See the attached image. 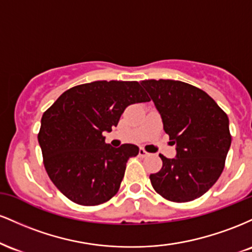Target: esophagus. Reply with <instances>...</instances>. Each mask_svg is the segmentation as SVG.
<instances>
[{"label": "esophagus", "instance_id": "34e87169", "mask_svg": "<svg viewBox=\"0 0 252 252\" xmlns=\"http://www.w3.org/2000/svg\"><path fill=\"white\" fill-rule=\"evenodd\" d=\"M138 155H140L141 158H147V156H149V153H147L143 148H141L138 150Z\"/></svg>", "mask_w": 252, "mask_h": 252}]
</instances>
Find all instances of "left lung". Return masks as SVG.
Returning <instances> with one entry per match:
<instances>
[{"label":"left lung","mask_w":252,"mask_h":252,"mask_svg":"<svg viewBox=\"0 0 252 252\" xmlns=\"http://www.w3.org/2000/svg\"><path fill=\"white\" fill-rule=\"evenodd\" d=\"M161 115L176 156L160 155L162 168L149 179L164 199L174 202L200 198L220 176L231 146L228 117L202 90L170 79L142 80Z\"/></svg>","instance_id":"obj_1"}]
</instances>
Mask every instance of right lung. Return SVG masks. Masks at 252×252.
<instances>
[{
  "label": "right lung",
  "mask_w": 252,
  "mask_h": 252,
  "mask_svg": "<svg viewBox=\"0 0 252 252\" xmlns=\"http://www.w3.org/2000/svg\"><path fill=\"white\" fill-rule=\"evenodd\" d=\"M149 100L137 82L98 80L67 90L43 112L37 135L43 164L66 198L94 206L116 194L138 147L114 148L103 132L117 126L130 104Z\"/></svg>",
  "instance_id": "add662e5"
}]
</instances>
